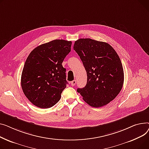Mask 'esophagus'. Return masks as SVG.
<instances>
[{
  "mask_svg": "<svg viewBox=\"0 0 149 149\" xmlns=\"http://www.w3.org/2000/svg\"><path fill=\"white\" fill-rule=\"evenodd\" d=\"M76 80H74V81L71 82V85L72 86H74L76 85Z\"/></svg>",
  "mask_w": 149,
  "mask_h": 149,
  "instance_id": "34e87169",
  "label": "esophagus"
}]
</instances>
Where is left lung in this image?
<instances>
[{
	"instance_id": "obj_1",
	"label": "left lung",
	"mask_w": 149,
	"mask_h": 149,
	"mask_svg": "<svg viewBox=\"0 0 149 149\" xmlns=\"http://www.w3.org/2000/svg\"><path fill=\"white\" fill-rule=\"evenodd\" d=\"M73 49L87 74L85 86L77 91L92 107L106 105L117 97L124 82L123 65L117 52L107 42L90 38L77 40Z\"/></svg>"
}]
</instances>
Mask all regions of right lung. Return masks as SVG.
<instances>
[{
  "label": "right lung",
  "mask_w": 149,
  "mask_h": 149,
  "mask_svg": "<svg viewBox=\"0 0 149 149\" xmlns=\"http://www.w3.org/2000/svg\"><path fill=\"white\" fill-rule=\"evenodd\" d=\"M72 41L55 40L35 48L26 59L21 77L26 97L35 106L49 108L61 99L68 84L62 63Z\"/></svg>",
  "instance_id": "obj_1"
}]
</instances>
